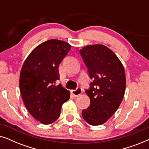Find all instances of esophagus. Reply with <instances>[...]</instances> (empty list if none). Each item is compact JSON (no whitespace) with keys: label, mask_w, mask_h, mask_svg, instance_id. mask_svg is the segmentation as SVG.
I'll return each instance as SVG.
<instances>
[{"label":"esophagus","mask_w":149,"mask_h":149,"mask_svg":"<svg viewBox=\"0 0 149 149\" xmlns=\"http://www.w3.org/2000/svg\"><path fill=\"white\" fill-rule=\"evenodd\" d=\"M71 93H72L74 97L79 96V95H80L81 93H82V89H81V87H78V88L75 89V90L71 91Z\"/></svg>","instance_id":"esophagus-1"}]
</instances>
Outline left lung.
I'll use <instances>...</instances> for the list:
<instances>
[{"instance_id":"8db88e82","label":"left lung","mask_w":149,"mask_h":149,"mask_svg":"<svg viewBox=\"0 0 149 149\" xmlns=\"http://www.w3.org/2000/svg\"><path fill=\"white\" fill-rule=\"evenodd\" d=\"M89 77L93 81L85 93L90 105L83 110V118L91 125L104 123L121 104L125 91V73L113 51L101 44L83 47L80 50Z\"/></svg>"}]
</instances>
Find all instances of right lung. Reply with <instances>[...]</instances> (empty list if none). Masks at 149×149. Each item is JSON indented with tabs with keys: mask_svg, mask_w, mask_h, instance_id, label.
Returning a JSON list of instances; mask_svg holds the SVG:
<instances>
[{
	"mask_svg": "<svg viewBox=\"0 0 149 149\" xmlns=\"http://www.w3.org/2000/svg\"><path fill=\"white\" fill-rule=\"evenodd\" d=\"M70 48L62 40H47L32 51L22 67V100L30 115L45 125L58 119L62 104L70 98V91L55 83L60 79L59 65Z\"/></svg>",
	"mask_w": 149,
	"mask_h": 149,
	"instance_id": "1",
	"label": "right lung"
}]
</instances>
